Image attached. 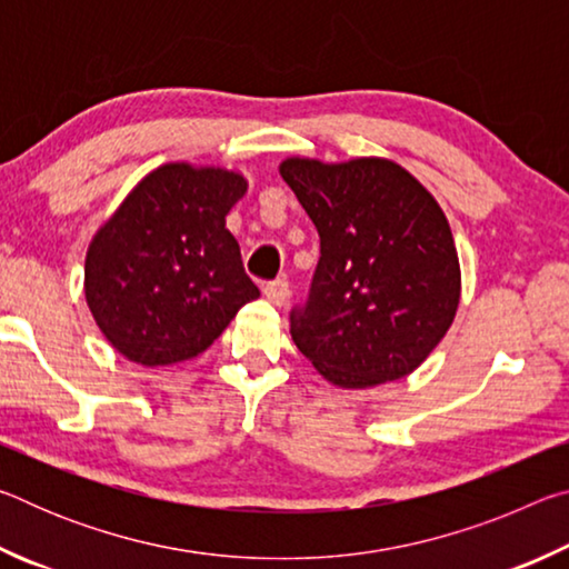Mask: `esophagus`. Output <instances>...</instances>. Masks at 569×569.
Masks as SVG:
<instances>
[{"label":"esophagus","instance_id":"34e87169","mask_svg":"<svg viewBox=\"0 0 569 569\" xmlns=\"http://www.w3.org/2000/svg\"><path fill=\"white\" fill-rule=\"evenodd\" d=\"M263 293H266V298L271 303H276V306H283L286 301H288V281L286 278H276V281H271V283H266V288H263Z\"/></svg>","mask_w":569,"mask_h":569}]
</instances>
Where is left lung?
I'll return each instance as SVG.
<instances>
[{
  "mask_svg": "<svg viewBox=\"0 0 569 569\" xmlns=\"http://www.w3.org/2000/svg\"><path fill=\"white\" fill-rule=\"evenodd\" d=\"M281 178L321 238L291 336L326 381L366 389L407 377L455 321L461 273L431 192L383 158H288Z\"/></svg>",
  "mask_w": 569,
  "mask_h": 569,
  "instance_id": "left-lung-1",
  "label": "left lung"
}]
</instances>
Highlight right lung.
Returning <instances> with one entry per match:
<instances>
[{
	"label": "right lung",
	"instance_id": "add662e5",
	"mask_svg": "<svg viewBox=\"0 0 569 569\" xmlns=\"http://www.w3.org/2000/svg\"><path fill=\"white\" fill-rule=\"evenodd\" d=\"M248 182L223 168L168 162L142 178L92 238L84 298L114 349L142 366L203 353L261 296L226 216Z\"/></svg>",
	"mask_w": 569,
	"mask_h": 569
}]
</instances>
